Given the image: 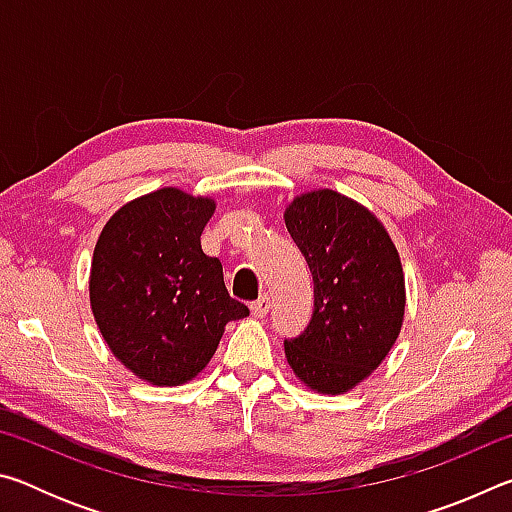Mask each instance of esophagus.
Masks as SVG:
<instances>
[{
    "label": "esophagus",
    "instance_id": "esophagus-1",
    "mask_svg": "<svg viewBox=\"0 0 512 512\" xmlns=\"http://www.w3.org/2000/svg\"><path fill=\"white\" fill-rule=\"evenodd\" d=\"M268 309H271V298L268 296H262L250 305V311H253L255 318H264L268 314Z\"/></svg>",
    "mask_w": 512,
    "mask_h": 512
}]
</instances>
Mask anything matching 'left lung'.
<instances>
[{"label": "left lung", "instance_id": "left-lung-1", "mask_svg": "<svg viewBox=\"0 0 512 512\" xmlns=\"http://www.w3.org/2000/svg\"><path fill=\"white\" fill-rule=\"evenodd\" d=\"M284 223L314 277V314L284 354L318 393H348L375 370L404 320V273L384 225L334 189L293 198Z\"/></svg>", "mask_w": 512, "mask_h": 512}]
</instances>
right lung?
I'll return each instance as SVG.
<instances>
[{
    "instance_id": "obj_1",
    "label": "right lung",
    "mask_w": 512,
    "mask_h": 512,
    "mask_svg": "<svg viewBox=\"0 0 512 512\" xmlns=\"http://www.w3.org/2000/svg\"><path fill=\"white\" fill-rule=\"evenodd\" d=\"M214 207L212 198L158 189L112 214L94 248L90 305L99 332L153 386L194 379L225 325L250 314L230 298L219 259L201 248Z\"/></svg>"
}]
</instances>
